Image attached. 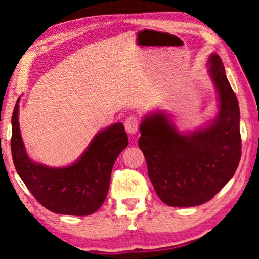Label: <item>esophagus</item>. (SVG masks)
<instances>
[{
  "mask_svg": "<svg viewBox=\"0 0 259 259\" xmlns=\"http://www.w3.org/2000/svg\"><path fill=\"white\" fill-rule=\"evenodd\" d=\"M125 128L127 133L130 134H136L138 132V128H139V120H138L137 116H128L125 121Z\"/></svg>",
  "mask_w": 259,
  "mask_h": 259,
  "instance_id": "obj_1",
  "label": "esophagus"
}]
</instances>
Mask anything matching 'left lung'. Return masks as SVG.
<instances>
[{
  "label": "left lung",
  "instance_id": "1",
  "mask_svg": "<svg viewBox=\"0 0 259 259\" xmlns=\"http://www.w3.org/2000/svg\"><path fill=\"white\" fill-rule=\"evenodd\" d=\"M208 75L218 95V115L194 131H180L164 111L141 120L139 147L148 177L162 203L198 206L212 199L235 175L240 160V113L218 54L210 55Z\"/></svg>",
  "mask_w": 259,
  "mask_h": 259
}]
</instances>
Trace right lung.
<instances>
[{
  "mask_svg": "<svg viewBox=\"0 0 259 259\" xmlns=\"http://www.w3.org/2000/svg\"><path fill=\"white\" fill-rule=\"evenodd\" d=\"M17 99L12 116V155L16 172L47 210L59 214L88 215L107 197L113 165L128 145L122 122L99 131L83 153L63 167L34 161L27 153L19 123Z\"/></svg>",
  "mask_w": 259,
  "mask_h": 259,
  "instance_id": "obj_1",
  "label": "right lung"
}]
</instances>
